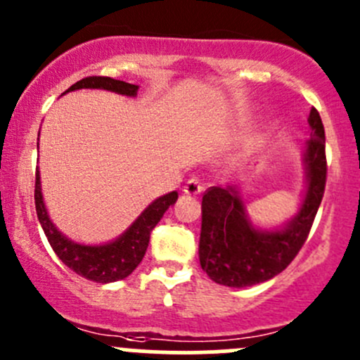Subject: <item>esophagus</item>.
Here are the masks:
<instances>
[{
  "mask_svg": "<svg viewBox=\"0 0 360 360\" xmlns=\"http://www.w3.org/2000/svg\"><path fill=\"white\" fill-rule=\"evenodd\" d=\"M203 190V184L200 183V179L198 177H191V179H188V183L184 184V193L186 195H198L202 193Z\"/></svg>",
  "mask_w": 360,
  "mask_h": 360,
  "instance_id": "esophagus-1",
  "label": "esophagus"
}]
</instances>
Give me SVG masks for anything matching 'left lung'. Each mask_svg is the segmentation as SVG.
<instances>
[{"instance_id": "1", "label": "left lung", "mask_w": 360, "mask_h": 360, "mask_svg": "<svg viewBox=\"0 0 360 360\" xmlns=\"http://www.w3.org/2000/svg\"><path fill=\"white\" fill-rule=\"evenodd\" d=\"M307 141L308 188L303 205L291 223L278 231H257L245 216L235 188L212 186L202 198L200 264L216 284L249 288L284 271L307 242L328 179L326 134L319 111L311 108Z\"/></svg>"}]
</instances>
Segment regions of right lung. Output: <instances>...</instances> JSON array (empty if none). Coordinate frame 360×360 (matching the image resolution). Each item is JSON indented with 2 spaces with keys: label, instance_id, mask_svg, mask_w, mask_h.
I'll use <instances>...</instances> for the list:
<instances>
[{
  "label": "right lung",
  "instance_id": "add662e5",
  "mask_svg": "<svg viewBox=\"0 0 360 360\" xmlns=\"http://www.w3.org/2000/svg\"><path fill=\"white\" fill-rule=\"evenodd\" d=\"M78 89H104L111 90V92L123 94V96H136L139 86L132 85V83L120 82V79H112L110 76H86V78L79 79L75 85L69 86L66 92ZM176 200L177 191H172V193H167L163 195V197L157 198V200L151 203V205L137 217L136 223H134L118 240L111 242V244L79 245L64 237V235L53 226L52 221H50L45 209V203H43L41 188H39V174H36V214H38L39 224H41L46 238H49V244L52 245L53 250H56L59 259L63 261L68 268H71L75 274L82 275V277L89 278V281L101 282V284L122 281V278L129 277V275L136 270L137 264L143 261L144 254H146L151 231L157 226L158 221L162 219L165 210Z\"/></svg>",
  "mask_w": 360,
  "mask_h": 360
}]
</instances>
